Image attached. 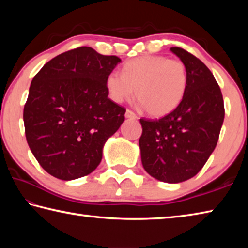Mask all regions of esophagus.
<instances>
[{
	"instance_id": "34e87169",
	"label": "esophagus",
	"mask_w": 248,
	"mask_h": 248,
	"mask_svg": "<svg viewBox=\"0 0 248 248\" xmlns=\"http://www.w3.org/2000/svg\"><path fill=\"white\" fill-rule=\"evenodd\" d=\"M124 117L125 118H128V119H138V116L134 114L133 111H131V110H129V109H127V111H125V114H124Z\"/></svg>"
}]
</instances>
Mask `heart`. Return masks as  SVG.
I'll return each instance as SVG.
<instances>
[{
    "mask_svg": "<svg viewBox=\"0 0 248 248\" xmlns=\"http://www.w3.org/2000/svg\"><path fill=\"white\" fill-rule=\"evenodd\" d=\"M187 70L179 60L163 56L132 59L124 65L123 74L111 72L106 78L110 98L123 103L136 92L141 107L149 115L161 117L177 108L187 90Z\"/></svg>",
    "mask_w": 248,
    "mask_h": 248,
    "instance_id": "b5f03b06",
    "label": "heart"
}]
</instances>
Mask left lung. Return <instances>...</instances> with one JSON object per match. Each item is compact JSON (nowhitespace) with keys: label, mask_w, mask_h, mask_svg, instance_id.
I'll return each instance as SVG.
<instances>
[{"label":"left lung","mask_w":248,"mask_h":248,"mask_svg":"<svg viewBox=\"0 0 248 248\" xmlns=\"http://www.w3.org/2000/svg\"><path fill=\"white\" fill-rule=\"evenodd\" d=\"M187 70L182 102L161 119H140L141 162L146 173L164 183L190 179L202 169L219 140L224 103L215 77L198 58L170 48Z\"/></svg>","instance_id":"obj_1"}]
</instances>
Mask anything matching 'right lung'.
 <instances>
[{"label": "right lung", "mask_w": 248, "mask_h": 248, "mask_svg": "<svg viewBox=\"0 0 248 248\" xmlns=\"http://www.w3.org/2000/svg\"><path fill=\"white\" fill-rule=\"evenodd\" d=\"M121 60L91 47L61 53L32 78L24 124L26 140L43 169L61 180L91 174L125 109L108 98L106 78Z\"/></svg>", "instance_id": "add662e5"}]
</instances>
